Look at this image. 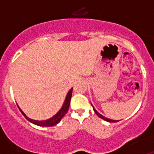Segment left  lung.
I'll return each mask as SVG.
<instances>
[{
    "label": "left lung",
    "instance_id": "8db88e82",
    "mask_svg": "<svg viewBox=\"0 0 154 154\" xmlns=\"http://www.w3.org/2000/svg\"><path fill=\"white\" fill-rule=\"evenodd\" d=\"M91 105H92V108H93V110H94V112H96V115L98 116H99V118H101V119H104V120H106V121H107V122H110V123H116V122H118V121H119V120H113V119H108V118H106V117H105V116H103V115H101V114L99 113V112H97V110L96 109L94 108V106H92V103H91Z\"/></svg>",
    "mask_w": 154,
    "mask_h": 154
}]
</instances>
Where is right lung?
<instances>
[{"mask_svg": "<svg viewBox=\"0 0 154 154\" xmlns=\"http://www.w3.org/2000/svg\"><path fill=\"white\" fill-rule=\"evenodd\" d=\"M72 94V88L67 93V96L65 97L63 105H62V108L59 109V111H58L55 115L53 116L52 117L49 118V119H45V120H35V119H30L29 117H28V116L25 115V113L23 112L22 110H21V109L18 106H17V107H18L19 110L21 111V112L23 114V116H24V117L26 118V119H28L29 122H31V123H34V124L37 125V126H53L58 124V123L62 120V118L64 117V116L67 113L68 110H69V105H70Z\"/></svg>", "mask_w": 154, "mask_h": 154, "instance_id": "1", "label": "right lung"}]
</instances>
